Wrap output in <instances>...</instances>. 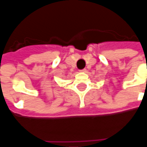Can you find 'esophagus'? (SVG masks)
<instances>
[{
  "label": "esophagus",
  "mask_w": 147,
  "mask_h": 147,
  "mask_svg": "<svg viewBox=\"0 0 147 147\" xmlns=\"http://www.w3.org/2000/svg\"><path fill=\"white\" fill-rule=\"evenodd\" d=\"M80 71H81V72H86V69H83V70H80Z\"/></svg>",
  "instance_id": "esophagus-1"
}]
</instances>
